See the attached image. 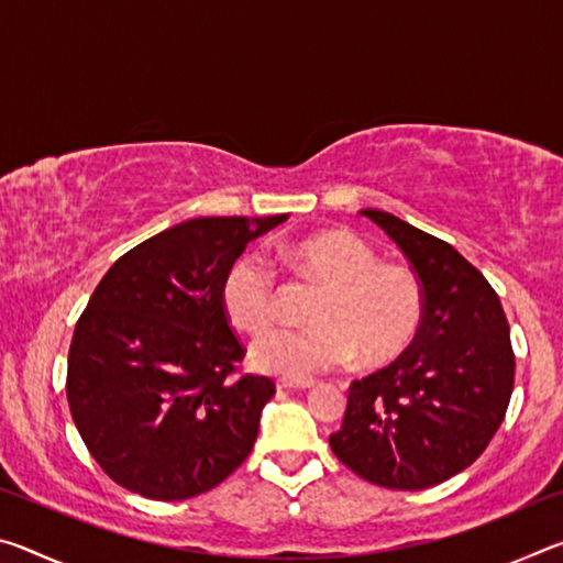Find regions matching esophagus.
Here are the masks:
<instances>
[{
    "instance_id": "1",
    "label": "esophagus",
    "mask_w": 563,
    "mask_h": 563,
    "mask_svg": "<svg viewBox=\"0 0 563 563\" xmlns=\"http://www.w3.org/2000/svg\"><path fill=\"white\" fill-rule=\"evenodd\" d=\"M275 387L278 389H310L312 387V379H275Z\"/></svg>"
}]
</instances>
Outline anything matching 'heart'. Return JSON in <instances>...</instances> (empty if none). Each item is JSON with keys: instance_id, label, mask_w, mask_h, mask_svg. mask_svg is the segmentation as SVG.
<instances>
[{"instance_id": "heart-1", "label": "heart", "mask_w": 563, "mask_h": 563, "mask_svg": "<svg viewBox=\"0 0 563 563\" xmlns=\"http://www.w3.org/2000/svg\"><path fill=\"white\" fill-rule=\"evenodd\" d=\"M283 255L322 288L308 330H278L253 342L251 365L261 373L305 379L347 365L365 367L397 360L412 345L424 318L417 275L399 263H379L362 238L320 231L292 241ZM228 320L247 335H261L278 320L275 275L258 255H243L221 285Z\"/></svg>"}]
</instances>
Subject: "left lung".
Returning <instances> with one entry per match:
<instances>
[{
  "mask_svg": "<svg viewBox=\"0 0 563 563\" xmlns=\"http://www.w3.org/2000/svg\"><path fill=\"white\" fill-rule=\"evenodd\" d=\"M393 238L424 292V318L393 365L355 379L330 446L362 479L427 489L497 434L514 389L509 322L487 278L450 243L393 213L360 211Z\"/></svg>",
  "mask_w": 563,
  "mask_h": 563,
  "instance_id": "8db88e82",
  "label": "left lung"
}]
</instances>
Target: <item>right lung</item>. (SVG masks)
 <instances>
[{
    "label": "right lung",
    "instance_id": "1",
    "mask_svg": "<svg viewBox=\"0 0 563 563\" xmlns=\"http://www.w3.org/2000/svg\"><path fill=\"white\" fill-rule=\"evenodd\" d=\"M268 218H190L111 265L76 322L66 399L84 444L123 489L158 501L198 497L251 454L268 377L228 383L243 345L221 285Z\"/></svg>",
    "mask_w": 563,
    "mask_h": 563
}]
</instances>
